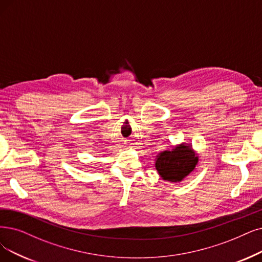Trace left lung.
<instances>
[{"label":"left lung","instance_id":"8db88e82","mask_svg":"<svg viewBox=\"0 0 262 262\" xmlns=\"http://www.w3.org/2000/svg\"><path fill=\"white\" fill-rule=\"evenodd\" d=\"M198 160V156L189 145L181 144L157 156L155 166L162 180L179 183L194 170Z\"/></svg>","mask_w":262,"mask_h":262}]
</instances>
